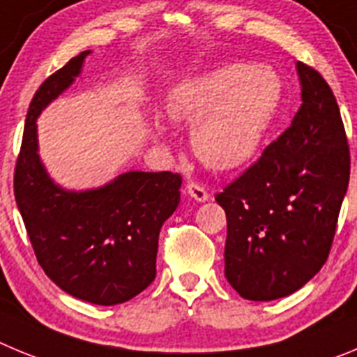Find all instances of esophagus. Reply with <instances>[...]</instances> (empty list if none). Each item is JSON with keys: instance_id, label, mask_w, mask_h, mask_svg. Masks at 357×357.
Masks as SVG:
<instances>
[{"instance_id": "obj_1", "label": "esophagus", "mask_w": 357, "mask_h": 357, "mask_svg": "<svg viewBox=\"0 0 357 357\" xmlns=\"http://www.w3.org/2000/svg\"><path fill=\"white\" fill-rule=\"evenodd\" d=\"M186 192H188V195H190L192 199H195V201H199V202L208 201V197H210V194L206 192V188L194 181H190L188 185H186Z\"/></svg>"}]
</instances>
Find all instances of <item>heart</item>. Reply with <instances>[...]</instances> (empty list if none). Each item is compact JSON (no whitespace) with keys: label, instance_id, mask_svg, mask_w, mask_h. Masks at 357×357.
Masks as SVG:
<instances>
[{"label":"heart","instance_id":"b5f03b06","mask_svg":"<svg viewBox=\"0 0 357 357\" xmlns=\"http://www.w3.org/2000/svg\"><path fill=\"white\" fill-rule=\"evenodd\" d=\"M281 98L268 67L234 62L181 83L167 99V114L192 124V147L215 171H233L256 155Z\"/></svg>","mask_w":357,"mask_h":357}]
</instances>
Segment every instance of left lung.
Here are the masks:
<instances>
[{"label":"left lung","mask_w":357,"mask_h":357,"mask_svg":"<svg viewBox=\"0 0 357 357\" xmlns=\"http://www.w3.org/2000/svg\"><path fill=\"white\" fill-rule=\"evenodd\" d=\"M303 105L258 162L215 195L226 211V279L249 301L303 288L329 256L351 153L335 94L297 62Z\"/></svg>","instance_id":"left-lung-1"}]
</instances>
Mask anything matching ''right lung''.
<instances>
[{"label": "right lung", "instance_id": "1", "mask_svg": "<svg viewBox=\"0 0 357 357\" xmlns=\"http://www.w3.org/2000/svg\"><path fill=\"white\" fill-rule=\"evenodd\" d=\"M89 53L70 59L35 92L15 163L14 194L47 278L73 297L114 306L155 281L160 229L178 208L181 176L131 171L85 192L63 190L47 176L37 153V117L73 85Z\"/></svg>", "mask_w": 357, "mask_h": 357}]
</instances>
